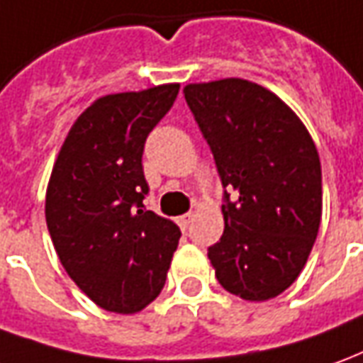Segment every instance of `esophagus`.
<instances>
[{"label":"esophagus","mask_w":363,"mask_h":363,"mask_svg":"<svg viewBox=\"0 0 363 363\" xmlns=\"http://www.w3.org/2000/svg\"><path fill=\"white\" fill-rule=\"evenodd\" d=\"M191 221H194V213H191V211H189V213H184L182 217H177V223H179V227H182L184 231L191 225Z\"/></svg>","instance_id":"obj_1"}]
</instances>
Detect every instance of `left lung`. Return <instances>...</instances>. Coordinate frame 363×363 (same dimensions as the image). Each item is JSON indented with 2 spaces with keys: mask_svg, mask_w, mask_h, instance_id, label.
I'll list each match as a JSON object with an SVG mask.
<instances>
[{
  "mask_svg": "<svg viewBox=\"0 0 363 363\" xmlns=\"http://www.w3.org/2000/svg\"><path fill=\"white\" fill-rule=\"evenodd\" d=\"M184 94L223 186V235L207 249L215 277L245 301L274 298L298 279L318 235L316 146L301 118L255 82L187 84Z\"/></svg>",
  "mask_w": 363,
  "mask_h": 363,
  "instance_id": "8db88e82",
  "label": "left lung"
}]
</instances>
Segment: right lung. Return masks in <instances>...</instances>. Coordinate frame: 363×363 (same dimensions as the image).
I'll return each mask as SVG.
<instances>
[{
    "mask_svg": "<svg viewBox=\"0 0 363 363\" xmlns=\"http://www.w3.org/2000/svg\"><path fill=\"white\" fill-rule=\"evenodd\" d=\"M179 84L102 96L69 130L45 199L65 271L101 308L132 314L164 289L182 231L144 207V144Z\"/></svg>",
    "mask_w": 363,
    "mask_h": 363,
    "instance_id": "obj_1",
    "label": "right lung"
}]
</instances>
